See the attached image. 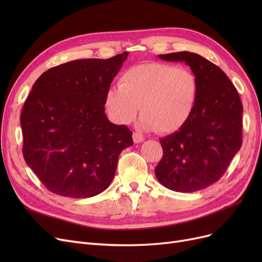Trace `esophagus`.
<instances>
[{
	"label": "esophagus",
	"mask_w": 262,
	"mask_h": 262,
	"mask_svg": "<svg viewBox=\"0 0 262 262\" xmlns=\"http://www.w3.org/2000/svg\"><path fill=\"white\" fill-rule=\"evenodd\" d=\"M133 141L134 143H141V142L144 141V137L140 134L139 132H134L133 133Z\"/></svg>",
	"instance_id": "obj_1"
}]
</instances>
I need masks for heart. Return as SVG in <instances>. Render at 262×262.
I'll list each match as a JSON object with an SVG mask.
<instances>
[{
	"mask_svg": "<svg viewBox=\"0 0 262 262\" xmlns=\"http://www.w3.org/2000/svg\"><path fill=\"white\" fill-rule=\"evenodd\" d=\"M198 95L199 84L191 71L152 62L126 70L120 85L107 91L105 106L117 123L132 122L140 108L142 128L171 133L192 116Z\"/></svg>",
	"mask_w": 262,
	"mask_h": 262,
	"instance_id": "1",
	"label": "heart"
}]
</instances>
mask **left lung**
<instances>
[{"instance_id":"left-lung-1","label":"left lung","mask_w":262,"mask_h":262,"mask_svg":"<svg viewBox=\"0 0 262 262\" xmlns=\"http://www.w3.org/2000/svg\"><path fill=\"white\" fill-rule=\"evenodd\" d=\"M185 62L199 84L192 116L178 131L160 140L163 157L155 168L161 184L177 192H194L224 175L242 143L243 105L234 84L201 55L181 51L160 54Z\"/></svg>"}]
</instances>
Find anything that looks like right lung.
<instances>
[{"instance_id": "1", "label": "right lung", "mask_w": 262, "mask_h": 262, "mask_svg": "<svg viewBox=\"0 0 262 262\" xmlns=\"http://www.w3.org/2000/svg\"><path fill=\"white\" fill-rule=\"evenodd\" d=\"M126 57L70 61L35 82L20 115L23 155L49 191L81 199L113 181L133 140L128 126L108 120L104 105Z\"/></svg>"}]
</instances>
